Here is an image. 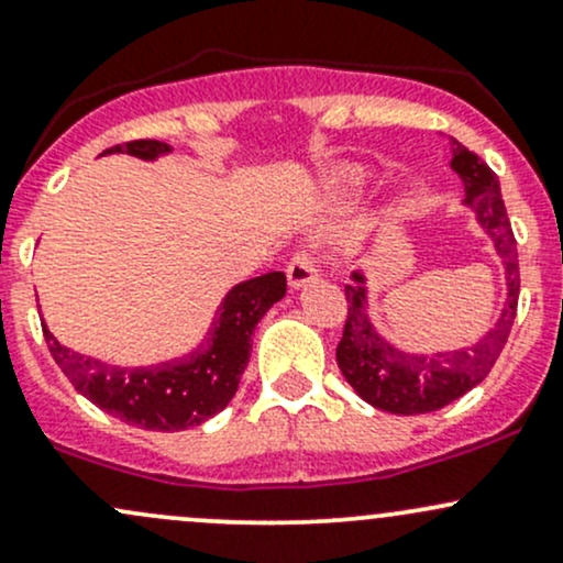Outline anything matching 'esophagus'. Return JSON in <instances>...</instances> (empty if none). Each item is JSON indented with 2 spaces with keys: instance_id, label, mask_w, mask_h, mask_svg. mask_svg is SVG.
Returning <instances> with one entry per match:
<instances>
[{
  "instance_id": "obj_1",
  "label": "esophagus",
  "mask_w": 563,
  "mask_h": 563,
  "mask_svg": "<svg viewBox=\"0 0 563 563\" xmlns=\"http://www.w3.org/2000/svg\"><path fill=\"white\" fill-rule=\"evenodd\" d=\"M319 265L311 250H300L287 265V284L289 289H303L311 282H317Z\"/></svg>"
}]
</instances>
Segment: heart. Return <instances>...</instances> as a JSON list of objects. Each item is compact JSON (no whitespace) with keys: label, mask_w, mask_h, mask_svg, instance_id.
Instances as JSON below:
<instances>
[{"label":"heart","mask_w":563,"mask_h":563,"mask_svg":"<svg viewBox=\"0 0 563 563\" xmlns=\"http://www.w3.org/2000/svg\"><path fill=\"white\" fill-rule=\"evenodd\" d=\"M328 185L335 196H356L367 185V172L360 163H338L328 172Z\"/></svg>","instance_id":"1"}]
</instances>
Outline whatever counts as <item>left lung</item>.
<instances>
[{"label":"left lung","mask_w":563,"mask_h":563,"mask_svg":"<svg viewBox=\"0 0 563 563\" xmlns=\"http://www.w3.org/2000/svg\"><path fill=\"white\" fill-rule=\"evenodd\" d=\"M449 144L451 172H456L464 185L462 207L470 209L477 228L492 241V250L505 274V303L492 328L470 346L443 349V352H402L376 330L371 317V282L365 271H354L352 284L346 287L349 319L335 349V360L356 395L386 413H432L467 395L488 376L516 319L518 287H521L518 250L501 201L499 179L456 139H449Z\"/></svg>","instance_id":"left-lung-1"}]
</instances>
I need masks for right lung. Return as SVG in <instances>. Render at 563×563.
I'll use <instances>...</instances> for the list:
<instances>
[{"label": "right lung", "mask_w": 563, "mask_h": 563, "mask_svg": "<svg viewBox=\"0 0 563 563\" xmlns=\"http://www.w3.org/2000/svg\"><path fill=\"white\" fill-rule=\"evenodd\" d=\"M172 153V144L139 139L104 150L101 155H134L153 163ZM284 292L287 276L282 271L235 284L217 308L207 341L158 365H112L90 354L71 352L47 330V324H42V332L56 365L82 397L125 424L177 432L203 424L233 400L241 373L250 362L252 332Z\"/></svg>", "instance_id": "add662e5"}]
</instances>
